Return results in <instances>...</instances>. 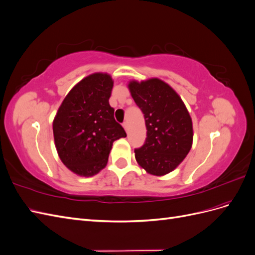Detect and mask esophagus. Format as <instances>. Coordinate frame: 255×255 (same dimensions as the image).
Wrapping results in <instances>:
<instances>
[{"label":"esophagus","instance_id":"1","mask_svg":"<svg viewBox=\"0 0 255 255\" xmlns=\"http://www.w3.org/2000/svg\"><path fill=\"white\" fill-rule=\"evenodd\" d=\"M123 128H125V129H126V132L128 133V122H123Z\"/></svg>","mask_w":255,"mask_h":255}]
</instances>
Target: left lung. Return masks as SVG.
Returning a JSON list of instances; mask_svg holds the SVG:
<instances>
[{"label":"left lung","instance_id":"left-lung-1","mask_svg":"<svg viewBox=\"0 0 255 255\" xmlns=\"http://www.w3.org/2000/svg\"><path fill=\"white\" fill-rule=\"evenodd\" d=\"M128 87L146 128L144 144L135 150L138 165L156 176L173 171L190 151L194 138L186 106L170 85L156 78L129 81Z\"/></svg>","mask_w":255,"mask_h":255}]
</instances>
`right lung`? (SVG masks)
<instances>
[{"label":"right lung","instance_id":"add662e5","mask_svg":"<svg viewBox=\"0 0 255 255\" xmlns=\"http://www.w3.org/2000/svg\"><path fill=\"white\" fill-rule=\"evenodd\" d=\"M113 86L107 73L86 76L69 91L53 120L58 156L75 174L99 173L107 164L113 142L127 137L109 102Z\"/></svg>","mask_w":255,"mask_h":255}]
</instances>
